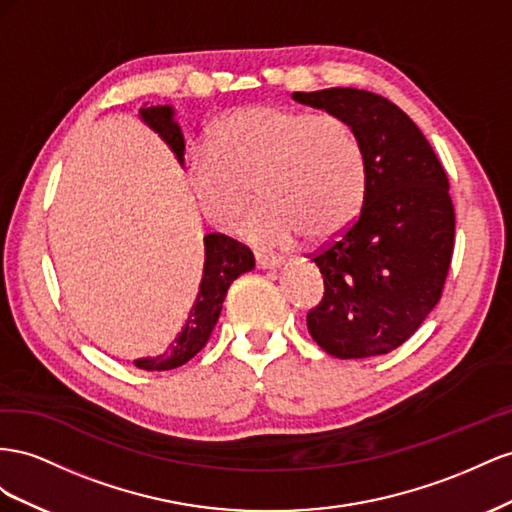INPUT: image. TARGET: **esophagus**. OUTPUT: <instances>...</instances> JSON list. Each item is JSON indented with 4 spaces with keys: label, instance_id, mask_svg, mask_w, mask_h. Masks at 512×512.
<instances>
[{
    "label": "esophagus",
    "instance_id": "1",
    "mask_svg": "<svg viewBox=\"0 0 512 512\" xmlns=\"http://www.w3.org/2000/svg\"><path fill=\"white\" fill-rule=\"evenodd\" d=\"M255 264H257V268H261V270L276 268V266H281V257H276V255H261V253H257V255H255Z\"/></svg>",
    "mask_w": 512,
    "mask_h": 512
}]
</instances>
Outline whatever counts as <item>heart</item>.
<instances>
[{"label":"heart","mask_w":512,"mask_h":512,"mask_svg":"<svg viewBox=\"0 0 512 512\" xmlns=\"http://www.w3.org/2000/svg\"><path fill=\"white\" fill-rule=\"evenodd\" d=\"M186 180L199 212L227 229L257 184V208L240 233L259 246L300 238L326 240L360 214L369 191L367 152L356 128L341 115L279 105L227 113L210 143L186 154Z\"/></svg>","instance_id":"obj_1"}]
</instances>
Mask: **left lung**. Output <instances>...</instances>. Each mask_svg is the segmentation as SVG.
Returning a JSON list of instances; mask_svg holds the SVG:
<instances>
[{
    "mask_svg": "<svg viewBox=\"0 0 512 512\" xmlns=\"http://www.w3.org/2000/svg\"><path fill=\"white\" fill-rule=\"evenodd\" d=\"M294 100L352 124L369 167L360 214L311 255L324 298L306 313V326L334 358L388 354L442 298L455 248L448 175L410 115L384 96L328 87L294 92Z\"/></svg>",
    "mask_w": 512,
    "mask_h": 512,
    "instance_id": "8db88e82",
    "label": "left lung"
}]
</instances>
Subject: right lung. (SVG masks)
Segmentation results:
<instances>
[{
    "instance_id": "right-lung-1",
    "label": "right lung",
    "mask_w": 512,
    "mask_h": 512,
    "mask_svg": "<svg viewBox=\"0 0 512 512\" xmlns=\"http://www.w3.org/2000/svg\"><path fill=\"white\" fill-rule=\"evenodd\" d=\"M139 115L145 124L165 139V143L169 145L171 152L178 156L180 163H184V137L180 126L173 122V109L167 105L143 107ZM203 253H206V259H203L199 294L195 298L191 313L186 317L184 328L160 356L135 360L139 369L169 371L175 367H182L184 362L199 354L203 345L210 339L218 315H221L229 285L236 281L240 274L255 268V257L251 253V248L229 236H223V233H208V236L203 238Z\"/></svg>"
}]
</instances>
